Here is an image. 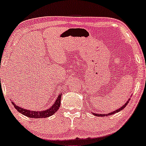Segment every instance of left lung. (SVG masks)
Returning <instances> with one entry per match:
<instances>
[{
	"mask_svg": "<svg viewBox=\"0 0 146 146\" xmlns=\"http://www.w3.org/2000/svg\"><path fill=\"white\" fill-rule=\"evenodd\" d=\"M130 100V99H129V100H128V101L127 102V103H125V105H123V106H122L121 108H120V109H117V110H116V111H113V112H111V113H106V114H100V115H99V114H98V113H93L94 115H97V116H108V115H112V114H115V113H117V112H119V111H121V110H123V109H124V108L125 107V106H127V104H128V102H129V101Z\"/></svg>",
	"mask_w": 146,
	"mask_h": 146,
	"instance_id": "left-lung-1",
	"label": "left lung"
}]
</instances>
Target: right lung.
<instances>
[{
  "label": "right lung",
  "instance_id": "add662e5",
  "mask_svg": "<svg viewBox=\"0 0 146 146\" xmlns=\"http://www.w3.org/2000/svg\"><path fill=\"white\" fill-rule=\"evenodd\" d=\"M61 95L62 94H60V95L58 96L57 100L55 102L54 104L51 106L49 109H46L45 111H33L27 110L26 109H23V108L19 107L18 106H17L15 103L12 102V104L15 106V109H17V111L19 113H21L23 115H26V116L29 117H35V118H42V117H47L51 116V115H54L55 113L58 111V109H59V107L60 106V98H61Z\"/></svg>",
  "mask_w": 146,
  "mask_h": 146
}]
</instances>
